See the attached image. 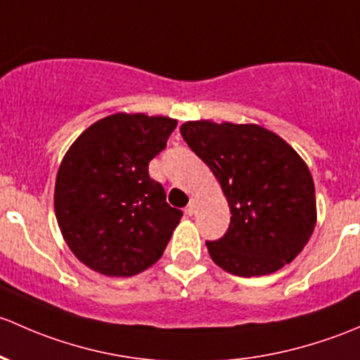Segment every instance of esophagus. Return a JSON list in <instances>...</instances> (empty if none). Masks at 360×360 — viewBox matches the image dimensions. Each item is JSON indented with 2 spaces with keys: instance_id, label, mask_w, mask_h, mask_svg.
<instances>
[{
  "instance_id": "34e87169",
  "label": "esophagus",
  "mask_w": 360,
  "mask_h": 360,
  "mask_svg": "<svg viewBox=\"0 0 360 360\" xmlns=\"http://www.w3.org/2000/svg\"><path fill=\"white\" fill-rule=\"evenodd\" d=\"M195 207H198V202H195V199H191V202L185 206V213H187L188 217H192V214L195 213Z\"/></svg>"
}]
</instances>
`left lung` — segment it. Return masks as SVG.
Returning a JSON list of instances; mask_svg holds the SVG:
<instances>
[{"instance_id": "left-lung-1", "label": "left lung", "mask_w": 360, "mask_h": 360, "mask_svg": "<svg viewBox=\"0 0 360 360\" xmlns=\"http://www.w3.org/2000/svg\"><path fill=\"white\" fill-rule=\"evenodd\" d=\"M180 133L220 181L231 207L227 232L206 240L213 262L253 277L295 260L316 227V191L303 159L258 124L188 121Z\"/></svg>"}]
</instances>
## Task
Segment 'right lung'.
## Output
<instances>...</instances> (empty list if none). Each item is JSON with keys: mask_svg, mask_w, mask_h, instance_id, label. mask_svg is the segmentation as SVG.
Segmentation results:
<instances>
[{"mask_svg": "<svg viewBox=\"0 0 360 360\" xmlns=\"http://www.w3.org/2000/svg\"><path fill=\"white\" fill-rule=\"evenodd\" d=\"M176 121L114 114L91 124L65 154L55 181L62 236L84 265L129 277L161 258L181 211L166 202L149 162Z\"/></svg>", "mask_w": 360, "mask_h": 360, "instance_id": "right-lung-1", "label": "right lung"}]
</instances>
